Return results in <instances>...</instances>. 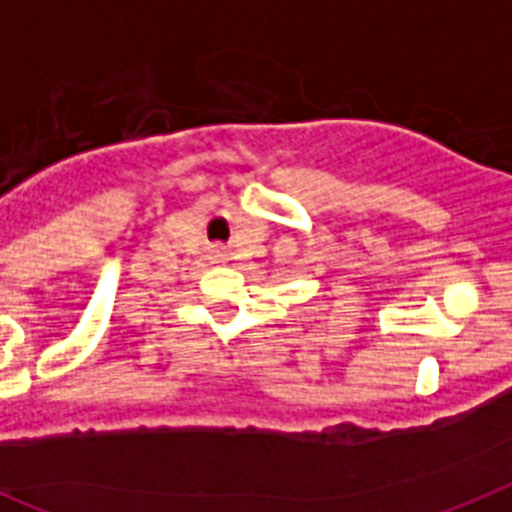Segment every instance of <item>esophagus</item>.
I'll list each match as a JSON object with an SVG mask.
<instances>
[{
    "mask_svg": "<svg viewBox=\"0 0 512 512\" xmlns=\"http://www.w3.org/2000/svg\"><path fill=\"white\" fill-rule=\"evenodd\" d=\"M217 256H222V253H217Z\"/></svg>",
    "mask_w": 512,
    "mask_h": 512,
    "instance_id": "obj_1",
    "label": "esophagus"
}]
</instances>
